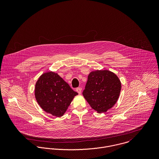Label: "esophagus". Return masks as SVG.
I'll return each mask as SVG.
<instances>
[{"label": "esophagus", "instance_id": "obj_1", "mask_svg": "<svg viewBox=\"0 0 159 159\" xmlns=\"http://www.w3.org/2000/svg\"><path fill=\"white\" fill-rule=\"evenodd\" d=\"M81 90H82V89H81V88H77L76 89V91L79 94H80V93H81Z\"/></svg>", "mask_w": 159, "mask_h": 159}]
</instances>
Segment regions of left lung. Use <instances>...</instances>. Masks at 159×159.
<instances>
[{
    "label": "left lung",
    "mask_w": 159,
    "mask_h": 159,
    "mask_svg": "<svg viewBox=\"0 0 159 159\" xmlns=\"http://www.w3.org/2000/svg\"><path fill=\"white\" fill-rule=\"evenodd\" d=\"M120 89V81L114 73L97 70L89 73L83 95L92 108L101 113L113 107Z\"/></svg>",
    "instance_id": "left-lung-1"
}]
</instances>
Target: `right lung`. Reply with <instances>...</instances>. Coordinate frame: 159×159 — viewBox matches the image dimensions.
Listing matches in <instances>:
<instances>
[{
  "label": "right lung",
  "mask_w": 159,
  "mask_h": 159,
  "mask_svg": "<svg viewBox=\"0 0 159 159\" xmlns=\"http://www.w3.org/2000/svg\"><path fill=\"white\" fill-rule=\"evenodd\" d=\"M78 94L57 73L52 71L43 74L35 84V95L39 105L46 113L56 117L65 113Z\"/></svg>",
  "instance_id": "right-lung-1"
}]
</instances>
